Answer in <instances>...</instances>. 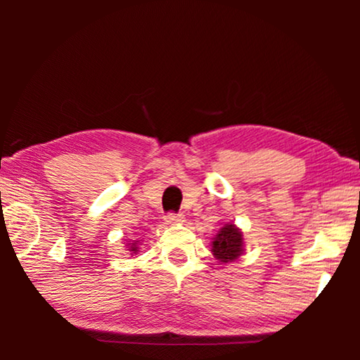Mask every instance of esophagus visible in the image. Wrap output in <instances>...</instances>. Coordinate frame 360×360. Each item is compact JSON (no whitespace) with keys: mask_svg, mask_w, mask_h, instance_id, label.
<instances>
[{"mask_svg":"<svg viewBox=\"0 0 360 360\" xmlns=\"http://www.w3.org/2000/svg\"><path fill=\"white\" fill-rule=\"evenodd\" d=\"M182 214H176V212H168V214L165 216V222L169 224V225H174L178 222H182Z\"/></svg>","mask_w":360,"mask_h":360,"instance_id":"1","label":"esophagus"}]
</instances>
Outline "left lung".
Returning <instances> with one entry per match:
<instances>
[{"label": "left lung", "mask_w": 360, "mask_h": 360, "mask_svg": "<svg viewBox=\"0 0 360 360\" xmlns=\"http://www.w3.org/2000/svg\"><path fill=\"white\" fill-rule=\"evenodd\" d=\"M243 245L245 243H243V233L240 229H236L235 224H225L212 241L211 252L214 254L217 260L227 264V262H233L240 257Z\"/></svg>", "instance_id": "1"}]
</instances>
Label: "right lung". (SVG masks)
Wrapping results in <instances>:
<instances>
[{"label":"right lung","mask_w":360,"mask_h":360,"mask_svg":"<svg viewBox=\"0 0 360 360\" xmlns=\"http://www.w3.org/2000/svg\"><path fill=\"white\" fill-rule=\"evenodd\" d=\"M129 248H130V249H129L130 252H133V254L138 252V243H136V241L131 243V245H129Z\"/></svg>","instance_id":"right-lung-1"}]
</instances>
